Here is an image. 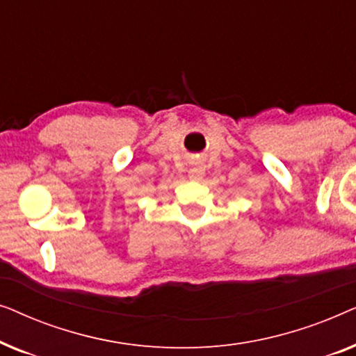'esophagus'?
I'll return each instance as SVG.
<instances>
[{"mask_svg":"<svg viewBox=\"0 0 356 356\" xmlns=\"http://www.w3.org/2000/svg\"><path fill=\"white\" fill-rule=\"evenodd\" d=\"M204 175H206V167H204L201 162H197V160H194L193 167L189 168L188 172L189 179H193V181H199V179H202Z\"/></svg>","mask_w":356,"mask_h":356,"instance_id":"obj_1","label":"esophagus"}]
</instances>
